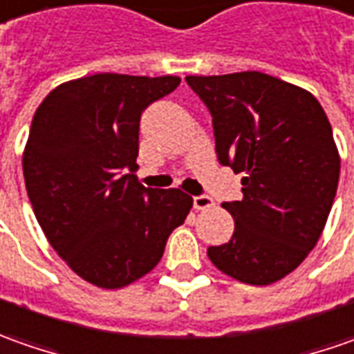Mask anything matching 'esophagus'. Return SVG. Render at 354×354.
Instances as JSON below:
<instances>
[{
    "label": "esophagus",
    "instance_id": "1",
    "mask_svg": "<svg viewBox=\"0 0 354 354\" xmlns=\"http://www.w3.org/2000/svg\"><path fill=\"white\" fill-rule=\"evenodd\" d=\"M215 205L214 198H209V196H194V207L196 209H201V212H205V209H212Z\"/></svg>",
    "mask_w": 354,
    "mask_h": 354
}]
</instances>
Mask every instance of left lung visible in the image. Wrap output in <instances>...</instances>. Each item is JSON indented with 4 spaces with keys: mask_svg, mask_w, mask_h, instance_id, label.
I'll return each mask as SVG.
<instances>
[{
    "mask_svg": "<svg viewBox=\"0 0 354 354\" xmlns=\"http://www.w3.org/2000/svg\"><path fill=\"white\" fill-rule=\"evenodd\" d=\"M212 113L219 165L243 172V200L225 201L233 237L209 247L215 266L266 286L290 274L322 235L339 184V153L319 102L262 74L188 76Z\"/></svg>",
    "mask_w": 354,
    "mask_h": 354,
    "instance_id": "obj_1",
    "label": "left lung"
}]
</instances>
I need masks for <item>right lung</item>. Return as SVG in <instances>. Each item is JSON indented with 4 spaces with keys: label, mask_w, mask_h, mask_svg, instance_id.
I'll use <instances>...</instances> for the list:
<instances>
[{
    "label": "right lung",
    "mask_w": 354,
    "mask_h": 354,
    "mask_svg": "<svg viewBox=\"0 0 354 354\" xmlns=\"http://www.w3.org/2000/svg\"><path fill=\"white\" fill-rule=\"evenodd\" d=\"M178 86V76L93 74L60 84L35 111L23 154L32 212L93 286L115 290L151 272L189 214L188 194L135 176L140 115Z\"/></svg>",
    "instance_id": "right-lung-1"
}]
</instances>
